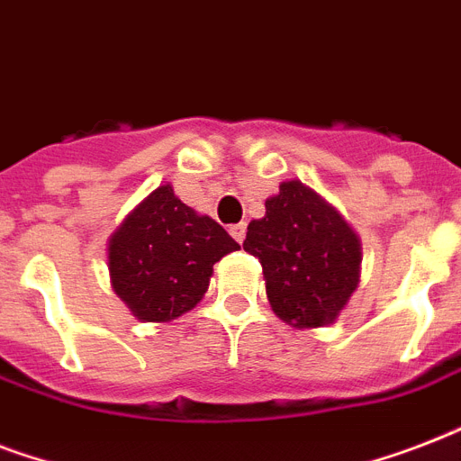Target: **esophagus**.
Wrapping results in <instances>:
<instances>
[{
    "mask_svg": "<svg viewBox=\"0 0 461 461\" xmlns=\"http://www.w3.org/2000/svg\"><path fill=\"white\" fill-rule=\"evenodd\" d=\"M230 234L234 237V241H239V244H244L246 239V224L239 222V224H231L230 227Z\"/></svg>",
    "mask_w": 461,
    "mask_h": 461,
    "instance_id": "1",
    "label": "esophagus"
}]
</instances>
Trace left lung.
<instances>
[{"label": "left lung", "instance_id": "8db88e82", "mask_svg": "<svg viewBox=\"0 0 461 461\" xmlns=\"http://www.w3.org/2000/svg\"><path fill=\"white\" fill-rule=\"evenodd\" d=\"M244 251L260 260L267 302L294 328L337 321L358 287L361 241L347 220L302 181H282L251 220Z\"/></svg>", "mask_w": 461, "mask_h": 461}]
</instances>
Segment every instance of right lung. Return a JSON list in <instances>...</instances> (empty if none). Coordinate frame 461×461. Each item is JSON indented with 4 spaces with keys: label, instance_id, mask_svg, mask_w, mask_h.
I'll use <instances>...</instances> for the list:
<instances>
[{
    "label": "right lung",
    "instance_id": "1",
    "mask_svg": "<svg viewBox=\"0 0 461 461\" xmlns=\"http://www.w3.org/2000/svg\"><path fill=\"white\" fill-rule=\"evenodd\" d=\"M237 249L212 217L198 215L165 184L110 237L112 287L139 321H174L201 302L212 266Z\"/></svg>",
    "mask_w": 461,
    "mask_h": 461
}]
</instances>
